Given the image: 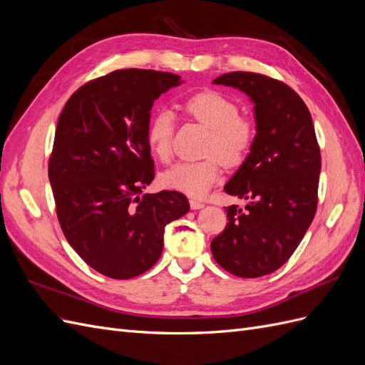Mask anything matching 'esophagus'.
I'll return each mask as SVG.
<instances>
[{
	"mask_svg": "<svg viewBox=\"0 0 365 365\" xmlns=\"http://www.w3.org/2000/svg\"><path fill=\"white\" fill-rule=\"evenodd\" d=\"M204 207H205L204 202L197 201V200H190V208L192 210H200V208H204Z\"/></svg>",
	"mask_w": 365,
	"mask_h": 365,
	"instance_id": "1",
	"label": "esophagus"
}]
</instances>
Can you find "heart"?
Masks as SVG:
<instances>
[{
    "mask_svg": "<svg viewBox=\"0 0 365 365\" xmlns=\"http://www.w3.org/2000/svg\"><path fill=\"white\" fill-rule=\"evenodd\" d=\"M184 109L201 125L210 129L205 153L200 161H184L164 170L160 181L170 190L192 197H202L216 184L220 175V161L228 168L244 163L250 153L256 128L252 121L239 115V106L216 91H202L187 98ZM175 118L169 109H158L148 126V146L153 157L169 161Z\"/></svg>",
    "mask_w": 365,
    "mask_h": 365,
    "instance_id": "1",
    "label": "heart"
}]
</instances>
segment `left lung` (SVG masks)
I'll return each instance as SVG.
<instances>
[{"mask_svg":"<svg viewBox=\"0 0 365 365\" xmlns=\"http://www.w3.org/2000/svg\"><path fill=\"white\" fill-rule=\"evenodd\" d=\"M216 85L233 86L254 103L256 138L224 190L248 200L230 205L225 230L212 240L215 260L244 279L279 269L297 250L317 212L322 155L311 113L291 86L272 77L233 71Z\"/></svg>","mask_w":365,"mask_h":365,"instance_id":"obj_1","label":"left lung"}]
</instances>
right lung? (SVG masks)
Masks as SVG:
<instances>
[{"label": "right lung", "instance_id": "obj_1", "mask_svg": "<svg viewBox=\"0 0 365 365\" xmlns=\"http://www.w3.org/2000/svg\"><path fill=\"white\" fill-rule=\"evenodd\" d=\"M178 85L172 73L117 70L81 86L59 115L48 161L59 224L74 251L106 277L150 269L165 225L190 210L180 192L140 195L155 176L150 109Z\"/></svg>", "mask_w": 365, "mask_h": 365}]
</instances>
